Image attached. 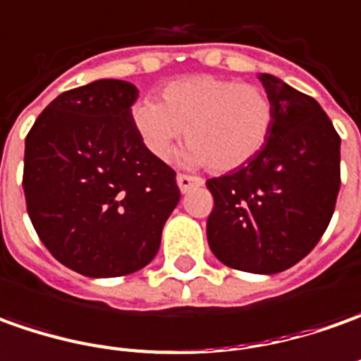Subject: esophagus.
<instances>
[{
	"label": "esophagus",
	"instance_id": "obj_1",
	"mask_svg": "<svg viewBox=\"0 0 361 361\" xmlns=\"http://www.w3.org/2000/svg\"><path fill=\"white\" fill-rule=\"evenodd\" d=\"M178 188H180L181 193L190 192L192 188H197V185H202L204 180L202 178H195V176H185V173H178Z\"/></svg>",
	"mask_w": 361,
	"mask_h": 361
}]
</instances>
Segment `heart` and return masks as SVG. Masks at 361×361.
I'll list each match as a JSON object with an SVG mask.
<instances>
[{
    "label": "heart",
    "mask_w": 361,
    "mask_h": 361,
    "mask_svg": "<svg viewBox=\"0 0 361 361\" xmlns=\"http://www.w3.org/2000/svg\"><path fill=\"white\" fill-rule=\"evenodd\" d=\"M130 119L147 154L168 159L181 131L190 143L185 164L231 171L250 164L274 130L271 97L257 85L218 75H190L168 83L159 104L140 99Z\"/></svg>",
    "instance_id": "b5f03b06"
}]
</instances>
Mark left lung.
Returning <instances> with one entry per match:
<instances>
[{
	"label": "left lung",
	"mask_w": 361,
	"mask_h": 361,
	"mask_svg": "<svg viewBox=\"0 0 361 361\" xmlns=\"http://www.w3.org/2000/svg\"><path fill=\"white\" fill-rule=\"evenodd\" d=\"M274 104L266 147L235 171L205 181L214 195L207 243L228 267L278 274L310 254L340 192V135L314 97L257 75Z\"/></svg>",
	"instance_id": "8db88e82"
}]
</instances>
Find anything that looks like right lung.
<instances>
[{"label":"right lung","instance_id":"add662e5","mask_svg":"<svg viewBox=\"0 0 361 361\" xmlns=\"http://www.w3.org/2000/svg\"><path fill=\"white\" fill-rule=\"evenodd\" d=\"M130 81L97 80L63 92L25 137L23 192L39 240L87 278L145 267L180 202L176 171L143 147L130 119Z\"/></svg>","mask_w":361,"mask_h":361}]
</instances>
